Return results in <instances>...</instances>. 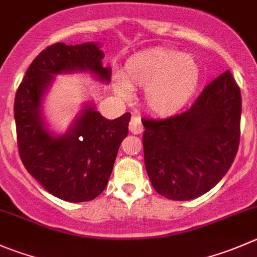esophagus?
Instances as JSON below:
<instances>
[{"label": "esophagus", "instance_id": "34e87169", "mask_svg": "<svg viewBox=\"0 0 257 257\" xmlns=\"http://www.w3.org/2000/svg\"><path fill=\"white\" fill-rule=\"evenodd\" d=\"M129 131L133 134H141L143 132V125H142V121L139 116H133L129 123Z\"/></svg>", "mask_w": 257, "mask_h": 257}]
</instances>
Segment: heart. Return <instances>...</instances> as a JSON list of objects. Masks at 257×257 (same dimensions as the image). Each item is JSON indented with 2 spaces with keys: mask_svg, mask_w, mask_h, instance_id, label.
Returning a JSON list of instances; mask_svg holds the SVG:
<instances>
[{
  "mask_svg": "<svg viewBox=\"0 0 257 257\" xmlns=\"http://www.w3.org/2000/svg\"><path fill=\"white\" fill-rule=\"evenodd\" d=\"M201 71L191 56L166 49H153L131 57L123 71V81L115 84L120 98L131 90L144 91L148 110L158 116H171L191 101L200 85Z\"/></svg>",
  "mask_w": 257,
  "mask_h": 257,
  "instance_id": "obj_1",
  "label": "heart"
}]
</instances>
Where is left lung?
Listing matches in <instances>:
<instances>
[{
    "instance_id": "1",
    "label": "left lung",
    "mask_w": 257,
    "mask_h": 257,
    "mask_svg": "<svg viewBox=\"0 0 257 257\" xmlns=\"http://www.w3.org/2000/svg\"><path fill=\"white\" fill-rule=\"evenodd\" d=\"M241 106L240 88L227 70L184 113L142 119L144 164L159 195L193 200L223 178L240 143Z\"/></svg>"
}]
</instances>
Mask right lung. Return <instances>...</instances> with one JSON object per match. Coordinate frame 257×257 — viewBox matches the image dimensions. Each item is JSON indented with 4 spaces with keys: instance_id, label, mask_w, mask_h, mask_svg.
Here are the masks:
<instances>
[{
    "instance_id": "obj_1",
    "label": "right lung",
    "mask_w": 257,
    "mask_h": 257,
    "mask_svg": "<svg viewBox=\"0 0 257 257\" xmlns=\"http://www.w3.org/2000/svg\"><path fill=\"white\" fill-rule=\"evenodd\" d=\"M103 59L96 42L51 45L35 57L15 96L17 144L25 168L49 193L69 202L91 201L104 191L132 114L109 120L88 103L65 133L54 134L42 116V101L57 74L88 71L110 83L111 69L103 65Z\"/></svg>"
}]
</instances>
